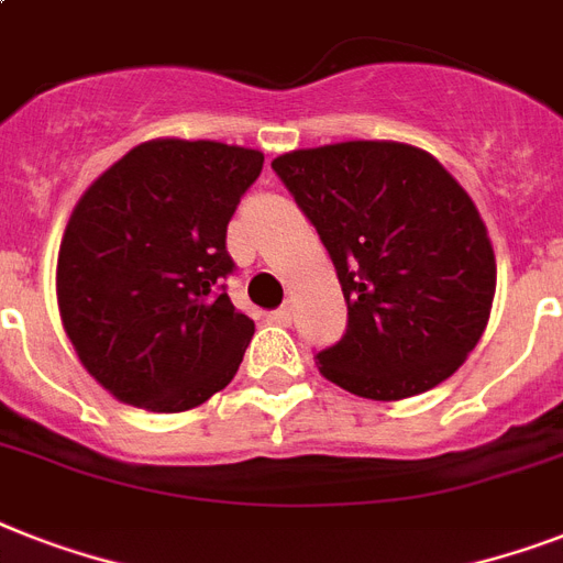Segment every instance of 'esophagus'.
I'll return each instance as SVG.
<instances>
[{"mask_svg": "<svg viewBox=\"0 0 563 563\" xmlns=\"http://www.w3.org/2000/svg\"><path fill=\"white\" fill-rule=\"evenodd\" d=\"M291 318H295V309H291V303H283V307L272 316V321H274V324H280V327H289Z\"/></svg>", "mask_w": 563, "mask_h": 563, "instance_id": "34e87169", "label": "esophagus"}]
</instances>
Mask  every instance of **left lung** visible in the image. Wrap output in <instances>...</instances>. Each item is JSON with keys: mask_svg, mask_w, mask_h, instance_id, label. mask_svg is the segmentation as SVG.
Masks as SVG:
<instances>
[{"mask_svg": "<svg viewBox=\"0 0 563 563\" xmlns=\"http://www.w3.org/2000/svg\"><path fill=\"white\" fill-rule=\"evenodd\" d=\"M333 260L347 330L318 371L368 400L453 376L485 333L497 260L471 195L423 148L353 140L272 163Z\"/></svg>", "mask_w": 563, "mask_h": 563, "instance_id": "1", "label": "left lung"}]
</instances>
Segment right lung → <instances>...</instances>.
Masks as SVG:
<instances>
[{
  "instance_id": "1",
  "label": "right lung",
  "mask_w": 563,
  "mask_h": 563,
  "mask_svg": "<svg viewBox=\"0 0 563 563\" xmlns=\"http://www.w3.org/2000/svg\"><path fill=\"white\" fill-rule=\"evenodd\" d=\"M263 152L148 140L92 180L57 254L78 360L117 400L187 411L236 376L254 321L230 303L224 236Z\"/></svg>"
}]
</instances>
